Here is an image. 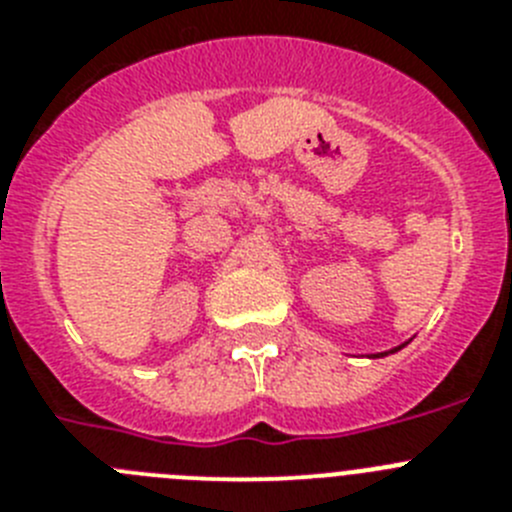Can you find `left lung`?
Instances as JSON below:
<instances>
[{"label":"left lung","instance_id":"left-lung-1","mask_svg":"<svg viewBox=\"0 0 512 512\" xmlns=\"http://www.w3.org/2000/svg\"><path fill=\"white\" fill-rule=\"evenodd\" d=\"M402 346H405V343H402ZM402 346H397V348H392V351H390V354H395V351H400V348ZM379 356H387V351H384V354H374V359H379Z\"/></svg>","mask_w":512,"mask_h":512}]
</instances>
